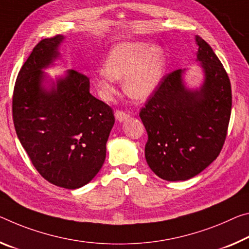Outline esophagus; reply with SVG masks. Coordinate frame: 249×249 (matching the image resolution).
I'll use <instances>...</instances> for the list:
<instances>
[{"label": "esophagus", "mask_w": 249, "mask_h": 249, "mask_svg": "<svg viewBox=\"0 0 249 249\" xmlns=\"http://www.w3.org/2000/svg\"><path fill=\"white\" fill-rule=\"evenodd\" d=\"M115 117L118 122H123L125 120H127V118L129 117V114L123 112V110H116Z\"/></svg>", "instance_id": "esophagus-1"}]
</instances>
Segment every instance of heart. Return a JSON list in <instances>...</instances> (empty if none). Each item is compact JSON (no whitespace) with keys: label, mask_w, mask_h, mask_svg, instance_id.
<instances>
[{"label":"heart","mask_w":249,"mask_h":249,"mask_svg":"<svg viewBox=\"0 0 249 249\" xmlns=\"http://www.w3.org/2000/svg\"><path fill=\"white\" fill-rule=\"evenodd\" d=\"M166 72V56L159 45L145 42H122L112 47L106 56L103 71L96 78L101 96L109 100L114 93L113 80H123L128 96L145 100L152 95Z\"/></svg>","instance_id":"b5f03b06"}]
</instances>
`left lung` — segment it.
I'll return each mask as SVG.
<instances>
[{
	"label": "left lung",
	"instance_id": "1",
	"mask_svg": "<svg viewBox=\"0 0 249 249\" xmlns=\"http://www.w3.org/2000/svg\"><path fill=\"white\" fill-rule=\"evenodd\" d=\"M202 88H185L176 70L165 75L140 117L147 132L145 159L165 180H186L214 161L226 140L231 113L230 77L212 47L197 35Z\"/></svg>",
	"mask_w": 249,
	"mask_h": 249
}]
</instances>
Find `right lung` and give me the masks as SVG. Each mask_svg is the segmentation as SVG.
Instances as JSON below:
<instances>
[{"label":"right lung","mask_w":249,"mask_h":249,"mask_svg":"<svg viewBox=\"0 0 249 249\" xmlns=\"http://www.w3.org/2000/svg\"><path fill=\"white\" fill-rule=\"evenodd\" d=\"M63 35L39 41L15 82L12 113L19 142L51 184L75 189L89 183L106 156L115 117L89 93V78L75 70L45 89L42 72L56 58Z\"/></svg>","instance_id":"right-lung-1"}]
</instances>
